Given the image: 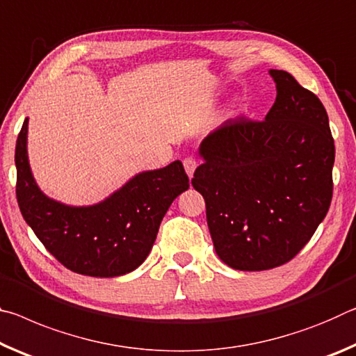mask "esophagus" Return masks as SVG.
Returning a JSON list of instances; mask_svg holds the SVG:
<instances>
[{
	"label": "esophagus",
	"instance_id": "esophagus-1",
	"mask_svg": "<svg viewBox=\"0 0 356 356\" xmlns=\"http://www.w3.org/2000/svg\"><path fill=\"white\" fill-rule=\"evenodd\" d=\"M183 165H184V170H186V173H188V177L189 178H192V175H194V172H195V168H197V161L194 159V157H186V159L183 161Z\"/></svg>",
	"mask_w": 356,
	"mask_h": 356
}]
</instances>
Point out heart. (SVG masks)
<instances>
[{"instance_id":"b5f03b06","label":"heart","mask_w":356,"mask_h":356,"mask_svg":"<svg viewBox=\"0 0 356 356\" xmlns=\"http://www.w3.org/2000/svg\"><path fill=\"white\" fill-rule=\"evenodd\" d=\"M233 112H235V107H232V110H230V113H233Z\"/></svg>"}]
</instances>
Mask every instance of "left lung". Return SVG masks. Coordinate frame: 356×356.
Instances as JSON below:
<instances>
[{"label":"left lung","mask_w":356,"mask_h":356,"mask_svg":"<svg viewBox=\"0 0 356 356\" xmlns=\"http://www.w3.org/2000/svg\"><path fill=\"white\" fill-rule=\"evenodd\" d=\"M276 101L265 120H227L203 138L192 186L205 199L216 254L241 271L292 260L333 197L334 140L320 99L271 69Z\"/></svg>","instance_id":"8db88e82"}]
</instances>
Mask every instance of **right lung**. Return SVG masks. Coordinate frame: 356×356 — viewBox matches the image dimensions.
<instances>
[{"instance_id": "1", "label": "right lung", "mask_w": 356, "mask_h": 356, "mask_svg": "<svg viewBox=\"0 0 356 356\" xmlns=\"http://www.w3.org/2000/svg\"><path fill=\"white\" fill-rule=\"evenodd\" d=\"M28 118L15 145L17 202L26 224L67 270L92 277H115L148 257L172 202L189 189L179 161L142 172L97 205L69 207L42 194L26 151Z\"/></svg>"}]
</instances>
